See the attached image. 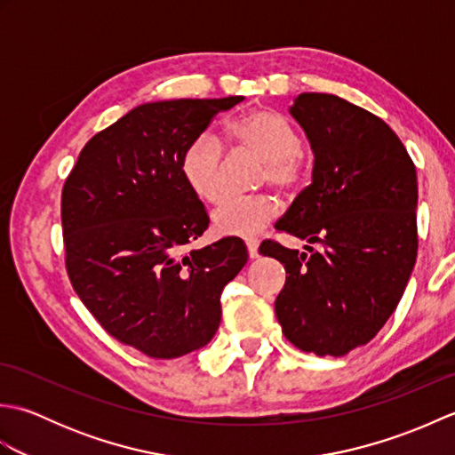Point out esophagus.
Listing matches in <instances>:
<instances>
[{
	"mask_svg": "<svg viewBox=\"0 0 455 455\" xmlns=\"http://www.w3.org/2000/svg\"><path fill=\"white\" fill-rule=\"evenodd\" d=\"M258 246H259V243H258V238H248L246 240V248H248V256L250 258H258L259 254H258Z\"/></svg>",
	"mask_w": 455,
	"mask_h": 455,
	"instance_id": "1",
	"label": "esophagus"
}]
</instances>
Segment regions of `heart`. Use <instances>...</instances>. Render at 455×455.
Here are the masks:
<instances>
[{"instance_id": "heart-1", "label": "heart", "mask_w": 455, "mask_h": 455, "mask_svg": "<svg viewBox=\"0 0 455 455\" xmlns=\"http://www.w3.org/2000/svg\"><path fill=\"white\" fill-rule=\"evenodd\" d=\"M227 137L236 148L264 160L259 183L293 191L311 176V160L301 150L303 137L285 117L266 109L240 115L227 124ZM180 172L186 186L201 201L215 203L222 196V147L212 134H199L183 150ZM279 212L269 196L227 199L212 211L211 225L220 236H252Z\"/></svg>"}]
</instances>
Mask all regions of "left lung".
<instances>
[{
  "mask_svg": "<svg viewBox=\"0 0 455 455\" xmlns=\"http://www.w3.org/2000/svg\"><path fill=\"white\" fill-rule=\"evenodd\" d=\"M289 113L311 142L313 183L275 228L323 248H259L285 267L275 316L287 340L344 355L381 331L417 262V168L387 123L338 95L301 93Z\"/></svg>",
  "mask_w": 455,
  "mask_h": 455,
  "instance_id": "left-lung-1",
  "label": "left lung"
}]
</instances>
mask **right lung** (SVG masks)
Returning <instances> with one entry per match:
<instances>
[{
  "label": "right lung",
  "mask_w": 455,
  "mask_h": 455,
  "mask_svg": "<svg viewBox=\"0 0 455 455\" xmlns=\"http://www.w3.org/2000/svg\"><path fill=\"white\" fill-rule=\"evenodd\" d=\"M243 100L139 105L88 140L64 183L74 291L113 338L156 360L211 342L222 289L248 262L240 238L186 252L209 217L180 172L189 142Z\"/></svg>",
  "instance_id": "right-lung-1"
}]
</instances>
